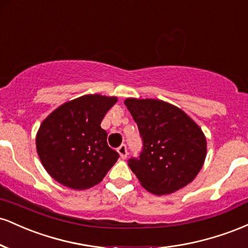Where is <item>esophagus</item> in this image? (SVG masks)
I'll use <instances>...</instances> for the list:
<instances>
[{
  "mask_svg": "<svg viewBox=\"0 0 248 248\" xmlns=\"http://www.w3.org/2000/svg\"><path fill=\"white\" fill-rule=\"evenodd\" d=\"M118 153H119V155H120V157L122 158V160H126V157L128 155V150H127L126 144H121V146L118 148Z\"/></svg>",
  "mask_w": 248,
  "mask_h": 248,
  "instance_id": "34e87169",
  "label": "esophagus"
}]
</instances>
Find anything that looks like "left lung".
<instances>
[{
    "mask_svg": "<svg viewBox=\"0 0 248 248\" xmlns=\"http://www.w3.org/2000/svg\"><path fill=\"white\" fill-rule=\"evenodd\" d=\"M124 105L142 139L140 156L128 160L141 186L160 196L192 182L206 156L205 136L196 122L162 100L130 98Z\"/></svg>",
    "mask_w": 248,
    "mask_h": 248,
    "instance_id": "left-lung-1",
    "label": "left lung"
}]
</instances>
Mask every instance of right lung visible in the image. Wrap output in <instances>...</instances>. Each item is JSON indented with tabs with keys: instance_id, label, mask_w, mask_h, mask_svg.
<instances>
[{
	"instance_id": "add662e5",
	"label": "right lung",
	"mask_w": 248,
	"mask_h": 248,
	"mask_svg": "<svg viewBox=\"0 0 248 248\" xmlns=\"http://www.w3.org/2000/svg\"><path fill=\"white\" fill-rule=\"evenodd\" d=\"M115 96L88 94L66 102L43 121L36 147L45 170L62 186L90 189L119 158L100 126Z\"/></svg>"
}]
</instances>
